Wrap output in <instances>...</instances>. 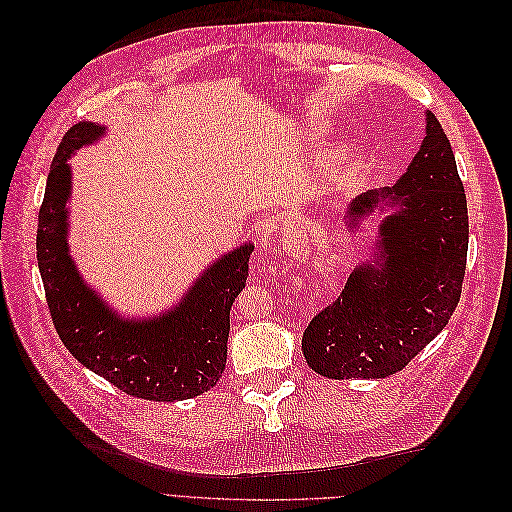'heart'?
<instances>
[{"mask_svg": "<svg viewBox=\"0 0 512 512\" xmlns=\"http://www.w3.org/2000/svg\"><path fill=\"white\" fill-rule=\"evenodd\" d=\"M354 156H356V147H352V145H342V147L333 149L329 156V162H327L331 173H339V170H344Z\"/></svg>", "mask_w": 512, "mask_h": 512, "instance_id": "b5f03b06", "label": "heart"}]
</instances>
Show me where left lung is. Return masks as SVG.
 <instances>
[{"mask_svg":"<svg viewBox=\"0 0 512 512\" xmlns=\"http://www.w3.org/2000/svg\"><path fill=\"white\" fill-rule=\"evenodd\" d=\"M386 211L371 258L303 333L307 365L333 380L386 378L448 324L468 256V203L451 143L431 111L425 138L393 188L350 203L354 220Z\"/></svg>","mask_w":512,"mask_h":512,"instance_id":"8db88e82","label":"left lung"}]
</instances>
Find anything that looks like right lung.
<instances>
[{
	"mask_svg": "<svg viewBox=\"0 0 512 512\" xmlns=\"http://www.w3.org/2000/svg\"><path fill=\"white\" fill-rule=\"evenodd\" d=\"M106 128L81 121L61 141L38 215V269L57 335L76 361L119 391L151 401L192 399L213 389L226 367L230 307L245 288L254 250L243 243L213 260L179 303L151 318L119 316L91 288L70 254L72 168L81 147Z\"/></svg>",
	"mask_w": 512,
	"mask_h": 512,
	"instance_id": "1",
	"label": "right lung"
}]
</instances>
